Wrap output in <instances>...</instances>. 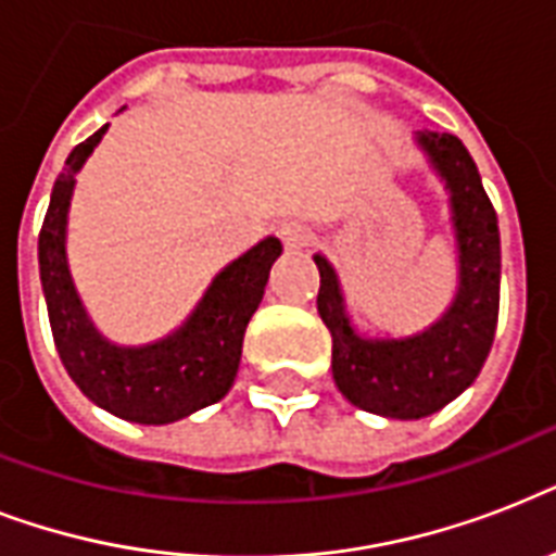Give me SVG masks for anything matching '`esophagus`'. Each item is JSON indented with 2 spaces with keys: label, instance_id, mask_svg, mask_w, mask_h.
I'll return each mask as SVG.
<instances>
[{
  "label": "esophagus",
  "instance_id": "34e87169",
  "mask_svg": "<svg viewBox=\"0 0 556 556\" xmlns=\"http://www.w3.org/2000/svg\"><path fill=\"white\" fill-rule=\"evenodd\" d=\"M279 239H282L288 251H303L314 242V233L312 227L303 225V222H282L279 225Z\"/></svg>",
  "mask_w": 556,
  "mask_h": 556
}]
</instances>
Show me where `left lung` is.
<instances>
[{
	"mask_svg": "<svg viewBox=\"0 0 556 556\" xmlns=\"http://www.w3.org/2000/svg\"><path fill=\"white\" fill-rule=\"evenodd\" d=\"M415 147L450 192L458 288L439 320L406 338H366L349 317L340 277L323 253L320 312L331 331V375L349 404L415 421L456 401L482 371L500 317V225L470 152L456 135L415 132Z\"/></svg>",
	"mask_w": 556,
	"mask_h": 556,
	"instance_id": "left-lung-1",
	"label": "left lung"
}]
</instances>
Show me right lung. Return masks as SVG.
Wrapping results in <instances>:
<instances>
[{"instance_id": "add662e5", "label": "right lung", "mask_w": 556, "mask_h": 556, "mask_svg": "<svg viewBox=\"0 0 556 556\" xmlns=\"http://www.w3.org/2000/svg\"><path fill=\"white\" fill-rule=\"evenodd\" d=\"M109 124L77 143L51 190L39 230V279L48 320L65 371L89 401L135 424H173L230 392L242 361L244 329L260 308L270 265L282 253L277 236L218 270L199 305L176 331L143 346H117L86 314L65 253L74 176L89 161Z\"/></svg>"}]
</instances>
